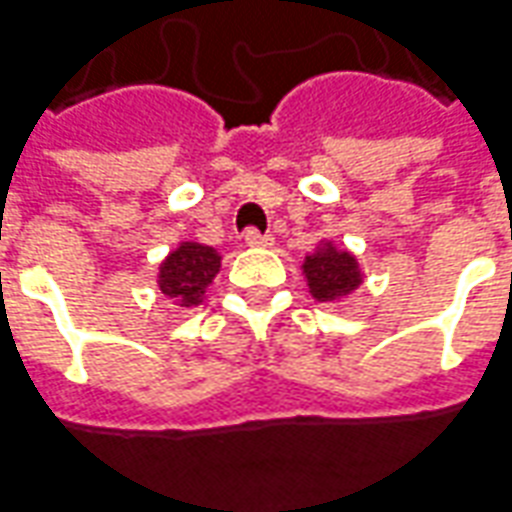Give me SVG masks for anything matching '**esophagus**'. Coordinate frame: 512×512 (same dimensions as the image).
<instances>
[{"label": "esophagus", "mask_w": 512, "mask_h": 512, "mask_svg": "<svg viewBox=\"0 0 512 512\" xmlns=\"http://www.w3.org/2000/svg\"><path fill=\"white\" fill-rule=\"evenodd\" d=\"M244 241L249 246H268L271 244V235H268V232L255 230V227H249V230L244 232Z\"/></svg>", "instance_id": "esophagus-1"}]
</instances>
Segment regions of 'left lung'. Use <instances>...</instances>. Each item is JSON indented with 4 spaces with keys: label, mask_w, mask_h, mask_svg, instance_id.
Listing matches in <instances>:
<instances>
[{
    "label": "left lung",
    "mask_w": 512,
    "mask_h": 512,
    "mask_svg": "<svg viewBox=\"0 0 512 512\" xmlns=\"http://www.w3.org/2000/svg\"><path fill=\"white\" fill-rule=\"evenodd\" d=\"M302 271H305L310 293L318 302H341L343 296H349L360 285L355 257L349 252H338L332 246L307 257Z\"/></svg>",
    "instance_id": "1"
}]
</instances>
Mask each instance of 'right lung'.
I'll return each instance as SVG.
<instances>
[{"label":"right lung","instance_id":"obj_1","mask_svg":"<svg viewBox=\"0 0 512 512\" xmlns=\"http://www.w3.org/2000/svg\"><path fill=\"white\" fill-rule=\"evenodd\" d=\"M219 268L221 257L210 246L182 244L160 266V291L177 305L194 307L202 302L207 285L219 274Z\"/></svg>","mask_w":512,"mask_h":512}]
</instances>
